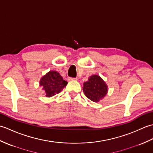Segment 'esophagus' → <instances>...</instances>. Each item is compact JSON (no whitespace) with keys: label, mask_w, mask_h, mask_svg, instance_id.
<instances>
[{"label":"esophagus","mask_w":153,"mask_h":153,"mask_svg":"<svg viewBox=\"0 0 153 153\" xmlns=\"http://www.w3.org/2000/svg\"><path fill=\"white\" fill-rule=\"evenodd\" d=\"M68 80L69 81H76V80H77V79L76 78V77H68Z\"/></svg>","instance_id":"obj_1"}]
</instances>
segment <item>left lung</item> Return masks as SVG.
<instances>
[{
  "mask_svg": "<svg viewBox=\"0 0 153 153\" xmlns=\"http://www.w3.org/2000/svg\"><path fill=\"white\" fill-rule=\"evenodd\" d=\"M83 91L87 98L93 102H99L108 91L106 83L97 75L91 76L88 82L83 83Z\"/></svg>",
  "mask_w": 153,
  "mask_h": 153,
  "instance_id": "1",
  "label": "left lung"
}]
</instances>
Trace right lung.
I'll use <instances>...</instances> for the list:
<instances>
[{
  "mask_svg": "<svg viewBox=\"0 0 153 153\" xmlns=\"http://www.w3.org/2000/svg\"><path fill=\"white\" fill-rule=\"evenodd\" d=\"M67 83L66 81L64 80L62 77L56 71H49L40 80V86L43 87L47 97L59 93L66 86Z\"/></svg>",
  "mask_w": 153,
  "mask_h": 153,
  "instance_id": "obj_1",
  "label": "right lung"
}]
</instances>
